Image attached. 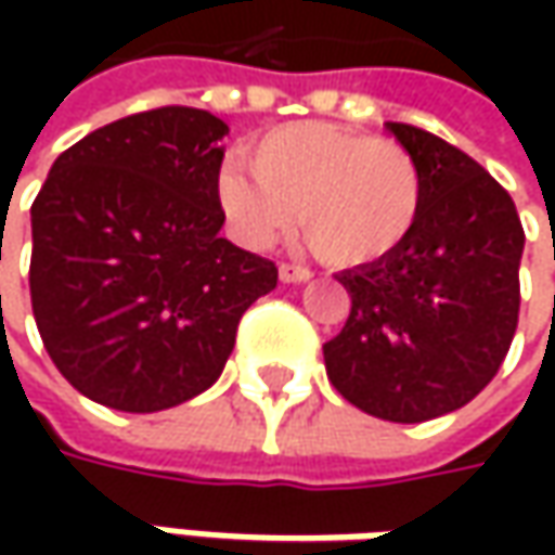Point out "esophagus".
I'll return each mask as SVG.
<instances>
[{
  "label": "esophagus",
  "mask_w": 555,
  "mask_h": 555,
  "mask_svg": "<svg viewBox=\"0 0 555 555\" xmlns=\"http://www.w3.org/2000/svg\"><path fill=\"white\" fill-rule=\"evenodd\" d=\"M278 274H281V281L284 284H306L311 278V271L306 266H289V262H284V266L278 268Z\"/></svg>",
  "instance_id": "obj_1"
}]
</instances>
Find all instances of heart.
I'll use <instances>...</instances> for the list:
<instances>
[{"mask_svg": "<svg viewBox=\"0 0 555 555\" xmlns=\"http://www.w3.org/2000/svg\"><path fill=\"white\" fill-rule=\"evenodd\" d=\"M249 169L224 163L216 194L249 246H271L296 216L318 256L371 266L414 234L423 179L395 141L333 122H289L249 147Z\"/></svg>", "mask_w": 555, "mask_h": 555, "instance_id": "b5f03b06", "label": "heart"}]
</instances>
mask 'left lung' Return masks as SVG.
Returning a JSON list of instances; mask_svg holds the SVG:
<instances>
[{"mask_svg": "<svg viewBox=\"0 0 555 555\" xmlns=\"http://www.w3.org/2000/svg\"><path fill=\"white\" fill-rule=\"evenodd\" d=\"M386 129L420 166V219L392 256L336 274L352 311L324 364L364 414L423 423L469 404L501 371L525 231L513 197L460 147L408 122Z\"/></svg>", "mask_w": 555, "mask_h": 555, "instance_id": "obj_1", "label": "left lung"}]
</instances>
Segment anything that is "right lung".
<instances>
[{
  "instance_id": "right-lung-1",
  "label": "right lung",
  "mask_w": 555,
  "mask_h": 555,
  "mask_svg": "<svg viewBox=\"0 0 555 555\" xmlns=\"http://www.w3.org/2000/svg\"><path fill=\"white\" fill-rule=\"evenodd\" d=\"M228 126L197 107L107 122L54 160L30 209V302L76 392L154 414L206 392L278 268L219 237Z\"/></svg>"
}]
</instances>
